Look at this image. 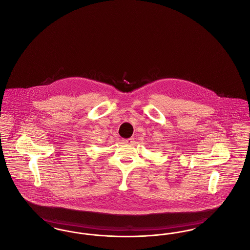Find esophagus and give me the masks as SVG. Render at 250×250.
<instances>
[{"label": "esophagus", "mask_w": 250, "mask_h": 250, "mask_svg": "<svg viewBox=\"0 0 250 250\" xmlns=\"http://www.w3.org/2000/svg\"><path fill=\"white\" fill-rule=\"evenodd\" d=\"M133 141H134V139H133V138H130V139L123 140V143H125V144H131V143H133Z\"/></svg>", "instance_id": "obj_1"}]
</instances>
